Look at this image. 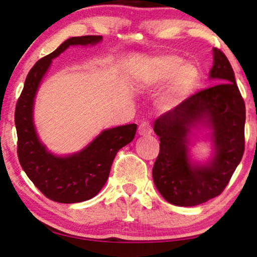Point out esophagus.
I'll list each match as a JSON object with an SVG mask.
<instances>
[{
	"label": "esophagus",
	"mask_w": 257,
	"mask_h": 257,
	"mask_svg": "<svg viewBox=\"0 0 257 257\" xmlns=\"http://www.w3.org/2000/svg\"><path fill=\"white\" fill-rule=\"evenodd\" d=\"M152 131H153V128H152V126H151L149 121L142 122V124H140V126H139V128H138L139 136H142V137L150 136L151 133H152Z\"/></svg>",
	"instance_id": "obj_1"
}]
</instances>
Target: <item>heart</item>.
<instances>
[{
	"label": "heart",
	"mask_w": 257,
	"mask_h": 257,
	"mask_svg": "<svg viewBox=\"0 0 257 257\" xmlns=\"http://www.w3.org/2000/svg\"><path fill=\"white\" fill-rule=\"evenodd\" d=\"M200 70L191 62H184L180 56L160 55L150 62L147 84L159 86L167 83L160 94L159 104L164 108H173L184 104L194 93L200 83Z\"/></svg>",
	"instance_id": "1"
}]
</instances>
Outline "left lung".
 Wrapping results in <instances>:
<instances>
[{"label": "left lung", "mask_w": 257, "mask_h": 257, "mask_svg": "<svg viewBox=\"0 0 257 257\" xmlns=\"http://www.w3.org/2000/svg\"><path fill=\"white\" fill-rule=\"evenodd\" d=\"M213 58L209 79L215 85L193 94L154 122L160 152L153 181L163 198L175 206H198L220 195L244 152L243 98L223 52L214 48ZM196 128L210 131L213 152L205 163L190 156V138Z\"/></svg>", "instance_id": "left-lung-1"}]
</instances>
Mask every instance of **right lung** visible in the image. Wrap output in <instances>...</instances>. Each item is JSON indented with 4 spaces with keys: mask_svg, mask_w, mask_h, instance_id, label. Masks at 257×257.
Segmentation results:
<instances>
[{
    "mask_svg": "<svg viewBox=\"0 0 257 257\" xmlns=\"http://www.w3.org/2000/svg\"><path fill=\"white\" fill-rule=\"evenodd\" d=\"M101 41L103 36H80L63 42L31 68L17 100L15 125L20 164L34 185L52 201L76 203L96 196L107 181L115 154L135 139L136 124L117 126L101 131L78 152L57 156L48 151L36 131L35 98L52 59L70 47L96 45Z\"/></svg>",
    "mask_w": 257,
    "mask_h": 257,
    "instance_id": "right-lung-1",
    "label": "right lung"
}]
</instances>
